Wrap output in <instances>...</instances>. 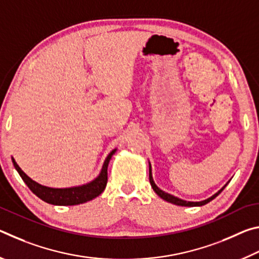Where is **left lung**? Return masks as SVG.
I'll use <instances>...</instances> for the list:
<instances>
[{
	"label": "left lung",
	"instance_id": "1",
	"mask_svg": "<svg viewBox=\"0 0 259 259\" xmlns=\"http://www.w3.org/2000/svg\"><path fill=\"white\" fill-rule=\"evenodd\" d=\"M150 183H151V186H152L153 190H154V192L156 193L157 195L160 196L161 199L165 200L166 202L174 203V204H176V205H182V207H201V205L207 204L208 202H210V201L216 198V196L219 194V193H221L223 190H224V188H225L226 185H227V184H226L225 186H223V187L221 188V190H219L217 193H214V194H213L212 196H210V198H208L207 200L199 201V202H193V201H185V200H182V199L177 198V196H174V195H171V194H169V193H165L164 191L160 190V188L155 185V183H154V181H153V177H152L151 163H150Z\"/></svg>",
	"mask_w": 259,
	"mask_h": 259
}]
</instances>
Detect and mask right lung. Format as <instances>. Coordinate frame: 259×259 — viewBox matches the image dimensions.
<instances>
[{"mask_svg": "<svg viewBox=\"0 0 259 259\" xmlns=\"http://www.w3.org/2000/svg\"><path fill=\"white\" fill-rule=\"evenodd\" d=\"M115 152L116 148L107 155V157L104 161L102 171H100L98 177H96L94 181H91L90 183L84 184V185L81 186L66 188L48 187L34 182L32 178H29L27 175L20 169V166L17 164L14 157H11V159L16 170L20 175V177L23 178L26 185H27L29 190L32 191L35 195L38 196L41 200H43L47 203L55 205H75L88 202V201L97 198L98 195H100L104 192L107 184V166L109 163V160L112 159V156Z\"/></svg>", "mask_w": 259, "mask_h": 259, "instance_id": "1", "label": "right lung"}]
</instances>
